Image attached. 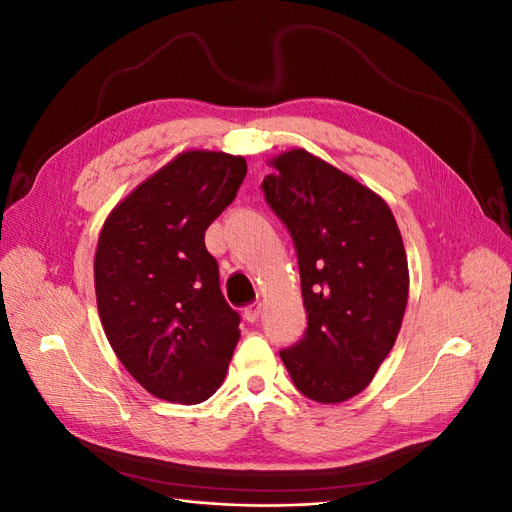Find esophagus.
Here are the masks:
<instances>
[{"label":"esophagus","instance_id":"34e87169","mask_svg":"<svg viewBox=\"0 0 512 512\" xmlns=\"http://www.w3.org/2000/svg\"><path fill=\"white\" fill-rule=\"evenodd\" d=\"M260 309H262V305L258 303V301H254V303H250L245 307V320L247 322H256L258 320V316H260Z\"/></svg>","mask_w":512,"mask_h":512}]
</instances>
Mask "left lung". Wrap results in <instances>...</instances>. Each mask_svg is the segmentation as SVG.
<instances>
[{
    "label": "left lung",
    "mask_w": 512,
    "mask_h": 512,
    "mask_svg": "<svg viewBox=\"0 0 512 512\" xmlns=\"http://www.w3.org/2000/svg\"><path fill=\"white\" fill-rule=\"evenodd\" d=\"M262 179L299 260L307 329L280 350L297 389L318 404L361 393L391 352L408 303V260L384 200L335 166L292 149Z\"/></svg>",
    "instance_id": "left-lung-1"
}]
</instances>
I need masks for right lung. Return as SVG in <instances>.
Instances as JSON below:
<instances>
[{"label":"right lung","instance_id":"add662e5","mask_svg":"<svg viewBox=\"0 0 512 512\" xmlns=\"http://www.w3.org/2000/svg\"><path fill=\"white\" fill-rule=\"evenodd\" d=\"M241 156L188 151L119 203L98 239L94 277L104 333L145 389L200 404L224 382L241 316L220 290L205 230L235 200Z\"/></svg>","mask_w":512,"mask_h":512}]
</instances>
